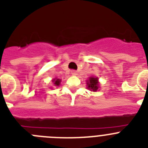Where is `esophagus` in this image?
Masks as SVG:
<instances>
[{"label":"esophagus","instance_id":"esophagus-1","mask_svg":"<svg viewBox=\"0 0 148 148\" xmlns=\"http://www.w3.org/2000/svg\"><path fill=\"white\" fill-rule=\"evenodd\" d=\"M71 74H73V75H76V74H77V71H75V70H71Z\"/></svg>","mask_w":148,"mask_h":148}]
</instances>
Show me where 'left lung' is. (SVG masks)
Segmentation results:
<instances>
[{
	"instance_id": "left-lung-1",
	"label": "left lung",
	"mask_w": 148,
	"mask_h": 148,
	"mask_svg": "<svg viewBox=\"0 0 148 148\" xmlns=\"http://www.w3.org/2000/svg\"><path fill=\"white\" fill-rule=\"evenodd\" d=\"M88 88L92 90L93 91H96L99 87V82H98V79L96 77H90L88 80L87 81Z\"/></svg>"
}]
</instances>
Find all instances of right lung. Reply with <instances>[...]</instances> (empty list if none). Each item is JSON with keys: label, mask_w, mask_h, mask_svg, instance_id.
<instances>
[{"label": "right lung", "mask_w": 148, "mask_h": 148, "mask_svg": "<svg viewBox=\"0 0 148 148\" xmlns=\"http://www.w3.org/2000/svg\"><path fill=\"white\" fill-rule=\"evenodd\" d=\"M53 82H54V84L56 86H58L60 85V80L59 79H54L53 80Z\"/></svg>", "instance_id": "1"}]
</instances>
